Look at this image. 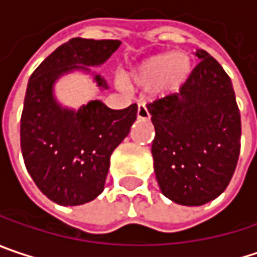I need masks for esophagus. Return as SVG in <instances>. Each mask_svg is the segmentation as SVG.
Listing matches in <instances>:
<instances>
[{
  "label": "esophagus",
  "instance_id": "esophagus-1",
  "mask_svg": "<svg viewBox=\"0 0 257 257\" xmlns=\"http://www.w3.org/2000/svg\"><path fill=\"white\" fill-rule=\"evenodd\" d=\"M138 117L140 119L149 118V111H148V106L145 103H139L138 106Z\"/></svg>",
  "mask_w": 257,
  "mask_h": 257
}]
</instances>
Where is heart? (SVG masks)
<instances>
[{"label":"heart","instance_id":"heart-1","mask_svg":"<svg viewBox=\"0 0 257 257\" xmlns=\"http://www.w3.org/2000/svg\"><path fill=\"white\" fill-rule=\"evenodd\" d=\"M192 73V60L181 52L154 55L130 73V82L142 89L159 87L164 92L178 90Z\"/></svg>","mask_w":257,"mask_h":257}]
</instances>
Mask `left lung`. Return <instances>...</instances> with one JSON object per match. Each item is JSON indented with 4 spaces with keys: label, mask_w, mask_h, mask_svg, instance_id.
<instances>
[{
    "label": "left lung",
    "mask_w": 257,
    "mask_h": 257,
    "mask_svg": "<svg viewBox=\"0 0 257 257\" xmlns=\"http://www.w3.org/2000/svg\"><path fill=\"white\" fill-rule=\"evenodd\" d=\"M178 92L148 103L156 180L168 199L200 206L227 189L240 155L241 118L231 79L205 49Z\"/></svg>",
    "instance_id": "1"
}]
</instances>
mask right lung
<instances>
[{
  "label": "right lung",
  "mask_w": 257,
  "mask_h": 257,
  "mask_svg": "<svg viewBox=\"0 0 257 257\" xmlns=\"http://www.w3.org/2000/svg\"><path fill=\"white\" fill-rule=\"evenodd\" d=\"M119 45L112 39L73 38L30 76L20 119L23 159L39 190L58 205H82L101 194L111 154L130 133L138 105L111 109L92 101L79 111L63 109L52 96V84L73 68L101 65ZM95 79L106 89L103 79Z\"/></svg>",
  "instance_id": "add662e5"
}]
</instances>
